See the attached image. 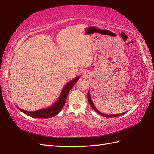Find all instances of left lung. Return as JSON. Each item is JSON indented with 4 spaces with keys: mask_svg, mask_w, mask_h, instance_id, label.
Instances as JSON below:
<instances>
[{
    "mask_svg": "<svg viewBox=\"0 0 154 154\" xmlns=\"http://www.w3.org/2000/svg\"><path fill=\"white\" fill-rule=\"evenodd\" d=\"M87 99H88V100H89V104H90L91 106L92 107L93 109L94 110H95L97 113H99V114H100V115H101V116H103L109 117V118H110V117H116V116H119L122 115V114H124V113H125V112H123V113H120V114H113V115H108V114L106 115V114H103V113H102V112H100V111L98 110L97 108H96L95 106H94V104H93V101H92V100H91V96H90V93H89V92H88V93H87Z\"/></svg>",
    "mask_w": 154,
    "mask_h": 154,
    "instance_id": "1",
    "label": "left lung"
}]
</instances>
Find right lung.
Wrapping results in <instances>:
<instances>
[{
    "label": "right lung",
    "instance_id": "obj_1",
    "mask_svg": "<svg viewBox=\"0 0 154 154\" xmlns=\"http://www.w3.org/2000/svg\"><path fill=\"white\" fill-rule=\"evenodd\" d=\"M79 77L77 76L74 78L73 80H71V81H69V82L65 85L63 89L61 91L60 96L59 97L56 102H55L54 104H53V105L38 110L32 111V112H30V111L24 110L20 109L18 107V109L23 113L27 114L28 116H30L34 118H38V119H48V118H50L55 116L60 112L62 108L65 105V101H66L69 92L70 90L73 88V87L75 85V84L76 83L78 80H79Z\"/></svg>",
    "mask_w": 154,
    "mask_h": 154
}]
</instances>
